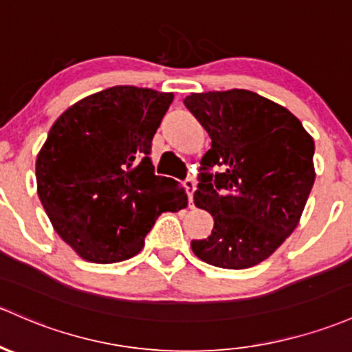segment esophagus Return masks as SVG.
Masks as SVG:
<instances>
[{"label": "esophagus", "mask_w": 352, "mask_h": 352, "mask_svg": "<svg viewBox=\"0 0 352 352\" xmlns=\"http://www.w3.org/2000/svg\"><path fill=\"white\" fill-rule=\"evenodd\" d=\"M184 188H186L188 198H190V206H192V195H195V190H196L195 177H186V179H184Z\"/></svg>", "instance_id": "1"}]
</instances>
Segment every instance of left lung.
<instances>
[{
	"label": "left lung",
	"instance_id": "8db88e82",
	"mask_svg": "<svg viewBox=\"0 0 352 352\" xmlns=\"http://www.w3.org/2000/svg\"><path fill=\"white\" fill-rule=\"evenodd\" d=\"M184 105L211 138L195 205L214 226L192 252L210 265L250 268L298 225L316 179L314 139L292 112L250 90L191 94ZM214 165L221 173H209Z\"/></svg>",
	"mask_w": 352,
	"mask_h": 352
}]
</instances>
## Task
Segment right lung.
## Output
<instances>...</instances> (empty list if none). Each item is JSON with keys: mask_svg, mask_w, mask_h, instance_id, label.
I'll return each instance as SVG.
<instances>
[{"mask_svg": "<svg viewBox=\"0 0 352 352\" xmlns=\"http://www.w3.org/2000/svg\"><path fill=\"white\" fill-rule=\"evenodd\" d=\"M173 94L117 85L78 100L52 126L36 157L40 201L84 260L138 255L166 211L188 206L184 188L157 176L151 142Z\"/></svg>", "mask_w": 352, "mask_h": 352, "instance_id": "add662e5", "label": "right lung"}]
</instances>
